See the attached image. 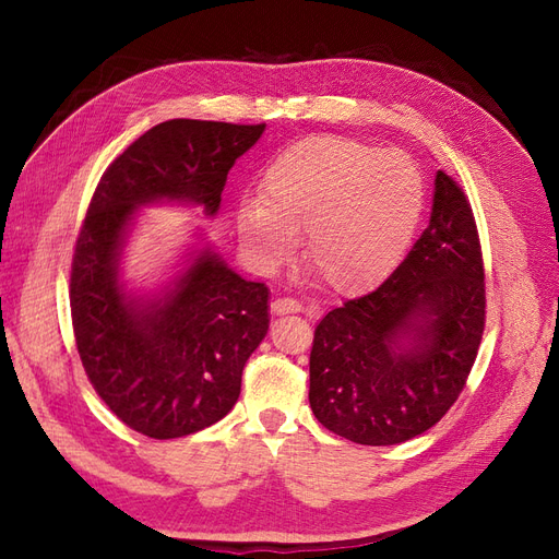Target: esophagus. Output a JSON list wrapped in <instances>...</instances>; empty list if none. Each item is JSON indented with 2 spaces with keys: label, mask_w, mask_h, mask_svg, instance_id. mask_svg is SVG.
Wrapping results in <instances>:
<instances>
[{
  "label": "esophagus",
  "mask_w": 559,
  "mask_h": 559,
  "mask_svg": "<svg viewBox=\"0 0 559 559\" xmlns=\"http://www.w3.org/2000/svg\"><path fill=\"white\" fill-rule=\"evenodd\" d=\"M270 310L273 314H296L300 312V302L296 298H275L270 302Z\"/></svg>",
  "instance_id": "esophagus-1"
}]
</instances>
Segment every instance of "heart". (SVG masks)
<instances>
[{
	"label": "heart",
	"mask_w": 559,
	"mask_h": 559,
	"mask_svg": "<svg viewBox=\"0 0 559 559\" xmlns=\"http://www.w3.org/2000/svg\"><path fill=\"white\" fill-rule=\"evenodd\" d=\"M425 207L415 163L341 134L294 142L267 163L261 198L238 207V233L277 267L306 233V263L335 296L366 294L392 273Z\"/></svg>",
	"instance_id": "heart-1"
}]
</instances>
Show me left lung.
<instances>
[{"mask_svg":"<svg viewBox=\"0 0 559 559\" xmlns=\"http://www.w3.org/2000/svg\"><path fill=\"white\" fill-rule=\"evenodd\" d=\"M480 235L464 189L438 170L431 218L376 292L319 321L310 408L359 445L425 433L466 386L485 331Z\"/></svg>","mask_w":559,"mask_h":559,"instance_id":"1","label":"left lung"}]
</instances>
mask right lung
Masks as SVG:
<instances>
[{
  "label": "right lung",
  "instance_id": "right-lung-1",
  "mask_svg": "<svg viewBox=\"0 0 559 559\" xmlns=\"http://www.w3.org/2000/svg\"><path fill=\"white\" fill-rule=\"evenodd\" d=\"M265 123L173 118L146 130L99 177L76 235L70 308L83 370L109 411L148 438L189 436L228 415L267 333V286L200 251L167 298L134 306L116 257L138 205L186 200L214 214L230 167Z\"/></svg>",
  "mask_w": 559,
  "mask_h": 559
}]
</instances>
